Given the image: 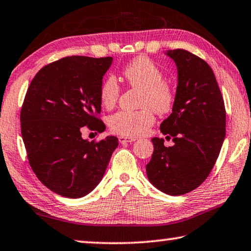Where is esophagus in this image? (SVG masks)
I'll use <instances>...</instances> for the list:
<instances>
[{"label":"esophagus","mask_w":251,"mask_h":251,"mask_svg":"<svg viewBox=\"0 0 251 251\" xmlns=\"http://www.w3.org/2000/svg\"><path fill=\"white\" fill-rule=\"evenodd\" d=\"M118 141H119V143H122V144H125V143L135 142V141H136V138H132V137H125V136H119V137H118Z\"/></svg>","instance_id":"34e87169"}]
</instances>
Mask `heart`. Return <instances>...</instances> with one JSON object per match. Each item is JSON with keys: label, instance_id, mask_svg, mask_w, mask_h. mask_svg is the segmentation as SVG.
<instances>
[{"label": "heart", "instance_id": "heart-1", "mask_svg": "<svg viewBox=\"0 0 251 251\" xmlns=\"http://www.w3.org/2000/svg\"><path fill=\"white\" fill-rule=\"evenodd\" d=\"M123 77L129 86L143 90L140 106L136 111H118L109 119V127L114 133L126 137H138L144 135L154 124L155 113L163 115L172 109L174 94L166 85L161 69L146 57L134 59L123 70ZM119 86L115 78L109 77L101 83L99 96L102 106L111 109L119 98Z\"/></svg>", "mask_w": 251, "mask_h": 251}]
</instances>
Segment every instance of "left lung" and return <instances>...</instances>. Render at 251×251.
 Returning a JSON list of instances; mask_svg holds the SVG:
<instances>
[{
	"label": "left lung",
	"instance_id": "left-lung-1",
	"mask_svg": "<svg viewBox=\"0 0 251 251\" xmlns=\"http://www.w3.org/2000/svg\"><path fill=\"white\" fill-rule=\"evenodd\" d=\"M176 62L177 87L172 114L162 122L163 138H152L154 152L146 174L169 196L197 189L211 172L226 137V109L217 79L208 63L186 50H168Z\"/></svg>",
	"mask_w": 251,
	"mask_h": 251
}]
</instances>
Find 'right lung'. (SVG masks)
I'll return each instance as SVG.
<instances>
[{"mask_svg": "<svg viewBox=\"0 0 251 251\" xmlns=\"http://www.w3.org/2000/svg\"><path fill=\"white\" fill-rule=\"evenodd\" d=\"M113 58L71 55L43 67L31 81L21 109V134L30 166L59 196L78 199L101 181L116 136L95 143L81 137L83 126H106L99 91Z\"/></svg>", "mask_w": 251, "mask_h": 251, "instance_id": "obj_1", "label": "right lung"}]
</instances>
